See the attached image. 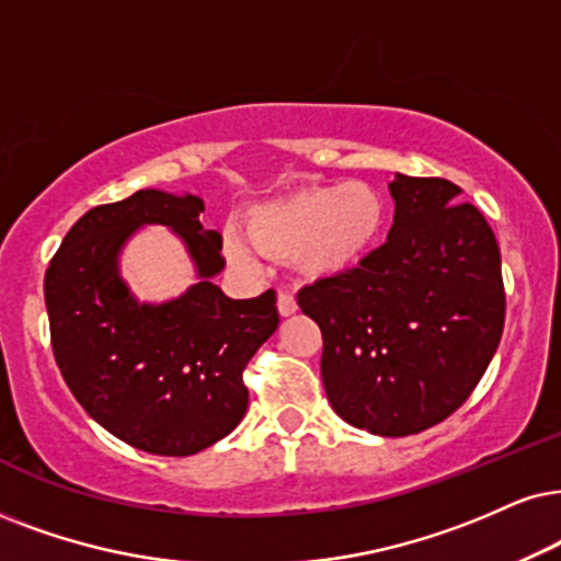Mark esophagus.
<instances>
[{
  "instance_id": "esophagus-1",
  "label": "esophagus",
  "mask_w": 561,
  "mask_h": 561,
  "mask_svg": "<svg viewBox=\"0 0 561 561\" xmlns=\"http://www.w3.org/2000/svg\"><path fill=\"white\" fill-rule=\"evenodd\" d=\"M276 308H279V316H293L295 310H297V302H295V297L289 295V293H279V297H276Z\"/></svg>"
}]
</instances>
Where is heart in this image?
<instances>
[{
    "label": "heart",
    "mask_w": 561,
    "mask_h": 561,
    "mask_svg": "<svg viewBox=\"0 0 561 561\" xmlns=\"http://www.w3.org/2000/svg\"><path fill=\"white\" fill-rule=\"evenodd\" d=\"M386 198L373 183L305 186L248 211L245 238L225 232V256L240 272H259L261 256L293 259L310 279H331L363 264L386 228Z\"/></svg>",
    "instance_id": "heart-1"
}]
</instances>
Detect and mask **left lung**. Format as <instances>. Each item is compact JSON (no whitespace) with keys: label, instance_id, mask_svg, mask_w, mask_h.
Instances as JSON below:
<instances>
[{"label":"left lung","instance_id":"obj_1","mask_svg":"<svg viewBox=\"0 0 561 561\" xmlns=\"http://www.w3.org/2000/svg\"><path fill=\"white\" fill-rule=\"evenodd\" d=\"M386 243L297 293L321 325V378L352 427L407 437L448 420L492 363L505 325L500 245L445 179L396 173Z\"/></svg>","mask_w":561,"mask_h":561}]
</instances>
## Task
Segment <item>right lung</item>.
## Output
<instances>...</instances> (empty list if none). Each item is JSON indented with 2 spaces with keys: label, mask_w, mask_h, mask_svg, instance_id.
I'll return each instance as SVG.
<instances>
[{
  "label": "right lung",
  "mask_w": 561,
  "mask_h": 561,
  "mask_svg": "<svg viewBox=\"0 0 561 561\" xmlns=\"http://www.w3.org/2000/svg\"><path fill=\"white\" fill-rule=\"evenodd\" d=\"M194 194L141 188L90 209L46 268L51 346L80 407L131 448L194 456L230 435L248 409L243 370L279 325L276 293L232 300L215 276L222 236L204 230ZM162 224L187 245L198 283L165 304H139L117 256L139 227Z\"/></svg>",
  "instance_id": "1"
}]
</instances>
